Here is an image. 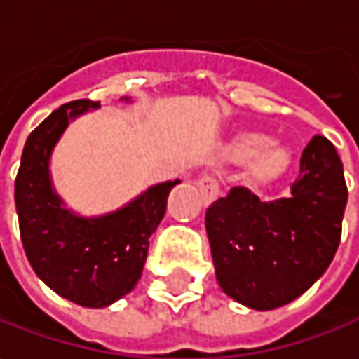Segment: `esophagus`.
<instances>
[{"mask_svg": "<svg viewBox=\"0 0 359 359\" xmlns=\"http://www.w3.org/2000/svg\"><path fill=\"white\" fill-rule=\"evenodd\" d=\"M196 187H198L203 205H207V207L219 196V182L212 179V177H203V179L196 182Z\"/></svg>", "mask_w": 359, "mask_h": 359, "instance_id": "esophagus-1", "label": "esophagus"}]
</instances>
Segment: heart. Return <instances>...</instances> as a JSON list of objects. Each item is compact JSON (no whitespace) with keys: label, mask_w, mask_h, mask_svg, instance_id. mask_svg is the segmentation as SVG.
Instances as JSON below:
<instances>
[{"label":"heart","mask_w":359,"mask_h":359,"mask_svg":"<svg viewBox=\"0 0 359 359\" xmlns=\"http://www.w3.org/2000/svg\"><path fill=\"white\" fill-rule=\"evenodd\" d=\"M223 158L231 164H245L247 182L253 189H265L287 175L293 152L287 144L271 140L265 133L245 130L223 147Z\"/></svg>","instance_id":"obj_1"}]
</instances>
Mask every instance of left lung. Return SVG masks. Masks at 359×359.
Returning <instances> with one entry per match:
<instances>
[{"label":"left lung","instance_id":"8db88e82","mask_svg":"<svg viewBox=\"0 0 359 359\" xmlns=\"http://www.w3.org/2000/svg\"><path fill=\"white\" fill-rule=\"evenodd\" d=\"M299 164L285 198L263 203L249 189L233 187L205 215L217 281L251 309L297 299L337 251L348 203L339 154L325 136H313Z\"/></svg>","mask_w":359,"mask_h":359}]
</instances>
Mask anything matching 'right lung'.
Masks as SVG:
<instances>
[{"mask_svg": "<svg viewBox=\"0 0 359 359\" xmlns=\"http://www.w3.org/2000/svg\"><path fill=\"white\" fill-rule=\"evenodd\" d=\"M122 100L133 102L128 96ZM98 108L100 102L74 100L54 110L27 136L15 177V209L29 265L57 295L84 307H108L133 291L168 193L180 182L152 184L124 207L98 217L66 209L52 182V152L72 120Z\"/></svg>", "mask_w": 359, "mask_h": 359, "instance_id": "add662e5", "label": "right lung"}]
</instances>
